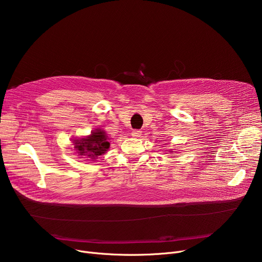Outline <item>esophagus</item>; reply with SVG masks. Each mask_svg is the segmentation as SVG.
I'll list each match as a JSON object with an SVG mask.
<instances>
[{"label":"esophagus","instance_id":"34e87169","mask_svg":"<svg viewBox=\"0 0 262 262\" xmlns=\"http://www.w3.org/2000/svg\"><path fill=\"white\" fill-rule=\"evenodd\" d=\"M141 133H142V132L139 130V129H134V130L132 132V136L135 137V138H139V137L142 135Z\"/></svg>","mask_w":262,"mask_h":262}]
</instances>
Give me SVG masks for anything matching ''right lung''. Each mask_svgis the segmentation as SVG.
Masks as SVG:
<instances>
[{
    "mask_svg": "<svg viewBox=\"0 0 262 262\" xmlns=\"http://www.w3.org/2000/svg\"><path fill=\"white\" fill-rule=\"evenodd\" d=\"M75 141V148L79 155H86L95 159L102 154H104L107 148H109V142L105 136V133L101 129L93 132L87 138H82Z\"/></svg>",
    "mask_w": 262,
    "mask_h": 262,
    "instance_id": "obj_1",
    "label": "right lung"
}]
</instances>
